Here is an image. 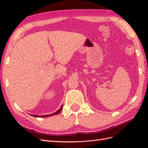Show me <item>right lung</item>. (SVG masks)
<instances>
[{"mask_svg": "<svg viewBox=\"0 0 148 148\" xmlns=\"http://www.w3.org/2000/svg\"><path fill=\"white\" fill-rule=\"evenodd\" d=\"M63 108V105H62V106L60 107V108L56 112H55V113H53V114H47V115H42V116H38V115H34V114H30L31 116H32L33 117H38V118H46V117H49V116H54V115H56L58 114H59L60 112L62 111Z\"/></svg>", "mask_w": 148, "mask_h": 148, "instance_id": "right-lung-1", "label": "right lung"}]
</instances>
